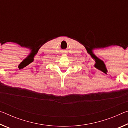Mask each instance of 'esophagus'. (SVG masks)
<instances>
[{"label": "esophagus", "instance_id": "34e87169", "mask_svg": "<svg viewBox=\"0 0 128 128\" xmlns=\"http://www.w3.org/2000/svg\"><path fill=\"white\" fill-rule=\"evenodd\" d=\"M65 54V52H64V53H63V54Z\"/></svg>", "mask_w": 128, "mask_h": 128}]
</instances>
